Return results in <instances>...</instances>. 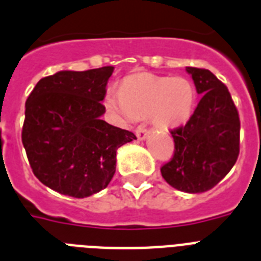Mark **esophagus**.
<instances>
[{"label":"esophagus","mask_w":261,"mask_h":261,"mask_svg":"<svg viewBox=\"0 0 261 261\" xmlns=\"http://www.w3.org/2000/svg\"><path fill=\"white\" fill-rule=\"evenodd\" d=\"M135 134H137L138 139H141V141H143V139H146V137L149 135V130L146 128L143 124H141V126L138 127L137 130H135Z\"/></svg>","instance_id":"esophagus-1"}]
</instances>
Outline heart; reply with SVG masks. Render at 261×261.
<instances>
[{
  "label": "heart",
  "mask_w": 261,
  "mask_h": 261,
  "mask_svg": "<svg viewBox=\"0 0 261 261\" xmlns=\"http://www.w3.org/2000/svg\"><path fill=\"white\" fill-rule=\"evenodd\" d=\"M196 100L194 84L186 77L134 75L124 79L120 91L106 92L105 106L120 123L150 115L156 126L174 127L189 120Z\"/></svg>",
  "instance_id": "obj_1"
}]
</instances>
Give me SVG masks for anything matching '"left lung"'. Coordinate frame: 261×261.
I'll return each mask as SVG.
<instances>
[{
	"instance_id": "obj_1",
	"label": "left lung",
	"mask_w": 261,
	"mask_h": 261,
	"mask_svg": "<svg viewBox=\"0 0 261 261\" xmlns=\"http://www.w3.org/2000/svg\"><path fill=\"white\" fill-rule=\"evenodd\" d=\"M186 72L202 97L185 126L170 131L174 154L161 173L177 190L202 193L217 185L236 164L240 119L226 86L209 69L186 67Z\"/></svg>"
}]
</instances>
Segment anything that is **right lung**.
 <instances>
[{
  "label": "right lung",
  "mask_w": 261,
  "mask_h": 261,
  "mask_svg": "<svg viewBox=\"0 0 261 261\" xmlns=\"http://www.w3.org/2000/svg\"><path fill=\"white\" fill-rule=\"evenodd\" d=\"M114 67L42 77L25 103L22 145L33 174L65 196L100 192L115 174L116 150L134 133L100 119Z\"/></svg>",
  "instance_id": "right-lung-1"
}]
</instances>
